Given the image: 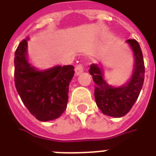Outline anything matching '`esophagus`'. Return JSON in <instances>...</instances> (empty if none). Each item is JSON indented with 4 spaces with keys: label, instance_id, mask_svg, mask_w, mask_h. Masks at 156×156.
Here are the masks:
<instances>
[{
    "label": "esophagus",
    "instance_id": "esophagus-1",
    "mask_svg": "<svg viewBox=\"0 0 156 156\" xmlns=\"http://www.w3.org/2000/svg\"><path fill=\"white\" fill-rule=\"evenodd\" d=\"M83 72V67L81 64H78L75 67V75L76 76L81 74Z\"/></svg>",
    "mask_w": 156,
    "mask_h": 156
}]
</instances>
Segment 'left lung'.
<instances>
[{
    "mask_svg": "<svg viewBox=\"0 0 156 156\" xmlns=\"http://www.w3.org/2000/svg\"><path fill=\"white\" fill-rule=\"evenodd\" d=\"M134 54L133 72L129 80L119 87H113L105 80L102 65L92 64L89 73L95 83L94 98L97 106L105 115L123 117L129 111L140 95L144 78L142 51L134 39L126 40Z\"/></svg>",
    "mask_w": 156,
    "mask_h": 156,
    "instance_id": "1",
    "label": "left lung"
}]
</instances>
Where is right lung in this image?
I'll return each mask as SVG.
<instances>
[{
  "label": "right lung",
  "mask_w": 156,
  "mask_h": 156,
  "mask_svg": "<svg viewBox=\"0 0 156 156\" xmlns=\"http://www.w3.org/2000/svg\"><path fill=\"white\" fill-rule=\"evenodd\" d=\"M27 41L20 42L15 52V85L22 101L37 119H58L66 110L69 83L74 75L72 65L38 70L30 63Z\"/></svg>",
  "instance_id": "1"
}]
</instances>
